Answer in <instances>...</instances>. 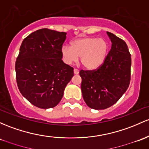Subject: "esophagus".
Here are the masks:
<instances>
[{
  "mask_svg": "<svg viewBox=\"0 0 149 149\" xmlns=\"http://www.w3.org/2000/svg\"><path fill=\"white\" fill-rule=\"evenodd\" d=\"M73 73H74L75 75H77L79 73V71H78V70H77V69H74L73 70Z\"/></svg>",
  "mask_w": 149,
  "mask_h": 149,
  "instance_id": "1",
  "label": "esophagus"
}]
</instances>
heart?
Masks as SVG:
<instances>
[{
    "label": "heart",
    "instance_id": "heart-1",
    "mask_svg": "<svg viewBox=\"0 0 149 149\" xmlns=\"http://www.w3.org/2000/svg\"><path fill=\"white\" fill-rule=\"evenodd\" d=\"M108 52V43L103 38L80 37L71 42V47L63 46L61 53L65 63L71 65L78 60L86 69L95 71L103 64Z\"/></svg>",
    "mask_w": 149,
    "mask_h": 149
}]
</instances>
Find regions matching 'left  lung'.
<instances>
[{
  "label": "left lung",
  "mask_w": 149,
  "mask_h": 149,
  "mask_svg": "<svg viewBox=\"0 0 149 149\" xmlns=\"http://www.w3.org/2000/svg\"><path fill=\"white\" fill-rule=\"evenodd\" d=\"M107 34L112 47L103 64L96 71L80 72L83 100L88 107L97 110L116 103L130 83L132 59L128 47L114 34Z\"/></svg>",
  "instance_id": "1"
}]
</instances>
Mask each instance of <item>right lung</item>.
<instances>
[{"instance_id": "obj_1", "label": "right lung", "mask_w": 149, "mask_h": 149, "mask_svg": "<svg viewBox=\"0 0 149 149\" xmlns=\"http://www.w3.org/2000/svg\"><path fill=\"white\" fill-rule=\"evenodd\" d=\"M66 32L44 28L22 41L15 62L16 80L21 94L42 109L54 107L73 76V68L61 60Z\"/></svg>"}]
</instances>
